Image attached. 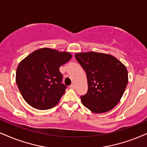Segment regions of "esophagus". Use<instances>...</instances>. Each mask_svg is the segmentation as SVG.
<instances>
[{"mask_svg":"<svg viewBox=\"0 0 147 147\" xmlns=\"http://www.w3.org/2000/svg\"><path fill=\"white\" fill-rule=\"evenodd\" d=\"M74 88H75V86H74V84H71L69 86V88H71V89H74Z\"/></svg>","mask_w":147,"mask_h":147,"instance_id":"obj_1","label":"esophagus"}]
</instances>
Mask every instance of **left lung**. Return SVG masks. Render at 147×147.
<instances>
[{"label": "left lung", "instance_id": "obj_1", "mask_svg": "<svg viewBox=\"0 0 147 147\" xmlns=\"http://www.w3.org/2000/svg\"><path fill=\"white\" fill-rule=\"evenodd\" d=\"M75 57L87 77L88 91L82 104L94 113L108 112L117 106L128 83L126 67L110 54L80 52Z\"/></svg>", "mask_w": 147, "mask_h": 147}]
</instances>
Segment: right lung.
<instances>
[{
    "label": "right lung",
    "mask_w": 147,
    "mask_h": 147,
    "mask_svg": "<svg viewBox=\"0 0 147 147\" xmlns=\"http://www.w3.org/2000/svg\"><path fill=\"white\" fill-rule=\"evenodd\" d=\"M67 52L38 49L18 65L16 81L25 101L38 110H48L59 102L67 86L61 83V65L71 59Z\"/></svg>",
    "instance_id": "obj_1"
}]
</instances>
